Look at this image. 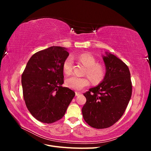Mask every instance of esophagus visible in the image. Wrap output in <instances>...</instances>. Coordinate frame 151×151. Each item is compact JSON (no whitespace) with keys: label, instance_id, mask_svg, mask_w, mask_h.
Wrapping results in <instances>:
<instances>
[{"label":"esophagus","instance_id":"34e87169","mask_svg":"<svg viewBox=\"0 0 151 151\" xmlns=\"http://www.w3.org/2000/svg\"><path fill=\"white\" fill-rule=\"evenodd\" d=\"M79 94H81V93H79V92H76V96H79Z\"/></svg>","mask_w":151,"mask_h":151}]
</instances>
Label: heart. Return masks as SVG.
I'll list each match as a JSON object with an SVG mask.
<instances>
[{
	"mask_svg": "<svg viewBox=\"0 0 151 151\" xmlns=\"http://www.w3.org/2000/svg\"><path fill=\"white\" fill-rule=\"evenodd\" d=\"M80 61L87 67V74L90 79L95 83L101 81L104 76V67L100 64H97L95 58L89 53H84L79 56ZM73 58L68 57L63 64V70L66 74H68L72 70ZM89 81L86 77H80L76 76H71L65 80V85L70 89L79 91L85 86H88Z\"/></svg>",
	"mask_w": 151,
	"mask_h": 151,
	"instance_id": "obj_1",
	"label": "heart"
}]
</instances>
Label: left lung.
Wrapping results in <instances>:
<instances>
[{"label":"left lung","instance_id":"8db88e82","mask_svg":"<svg viewBox=\"0 0 151 151\" xmlns=\"http://www.w3.org/2000/svg\"><path fill=\"white\" fill-rule=\"evenodd\" d=\"M106 73L103 80L84 94L86 102L82 108L85 122L95 129L108 128L124 113L132 96L129 68L113 54L102 55Z\"/></svg>","mask_w":151,"mask_h":151}]
</instances>
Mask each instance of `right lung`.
<instances>
[{"label": "right lung", "instance_id": "obj_1", "mask_svg": "<svg viewBox=\"0 0 151 151\" xmlns=\"http://www.w3.org/2000/svg\"><path fill=\"white\" fill-rule=\"evenodd\" d=\"M69 55L65 47L53 46L30 58L21 76L24 101L36 120L55 122L64 116L74 91L63 84V64Z\"/></svg>", "mask_w": 151, "mask_h": 151}]
</instances>
